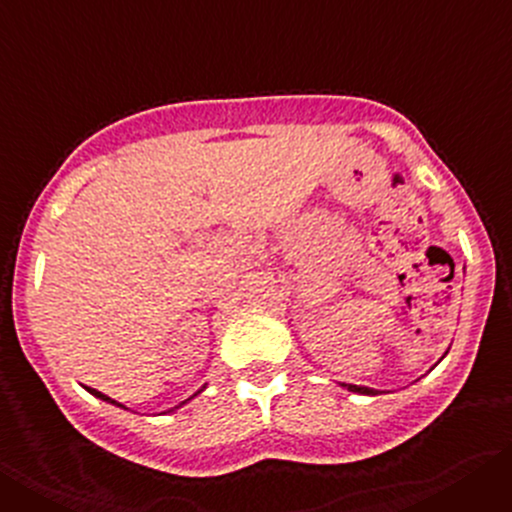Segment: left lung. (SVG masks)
Segmentation results:
<instances>
[{
  "label": "left lung",
  "mask_w": 512,
  "mask_h": 512,
  "mask_svg": "<svg viewBox=\"0 0 512 512\" xmlns=\"http://www.w3.org/2000/svg\"><path fill=\"white\" fill-rule=\"evenodd\" d=\"M341 387H346L348 392H359V395H379L372 387H359V384H341Z\"/></svg>",
  "instance_id": "obj_1"
}]
</instances>
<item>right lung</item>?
<instances>
[{
	"label": "right lung",
	"instance_id": "add662e5",
	"mask_svg": "<svg viewBox=\"0 0 512 512\" xmlns=\"http://www.w3.org/2000/svg\"><path fill=\"white\" fill-rule=\"evenodd\" d=\"M87 390H89V392H92V395H94V397H99V400H104V402H110V405H117V408H125V405H120V402H117V400H112V397L102 395V392L92 390V387H87ZM202 390H205V387H202ZM202 390H200V392H202ZM200 392H194V395H192V397H197V395H200ZM192 397H189V400H192ZM189 400L179 402V405H176V408H182V405H187V402H189ZM176 408H171V410H169V413H174V410H176ZM125 410H128V408H125Z\"/></svg>",
	"mask_w": 512,
	"mask_h": 512
}]
</instances>
